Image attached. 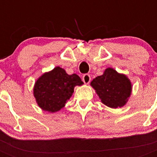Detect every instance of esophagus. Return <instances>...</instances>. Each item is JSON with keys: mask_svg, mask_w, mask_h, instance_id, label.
<instances>
[{"mask_svg": "<svg viewBox=\"0 0 157 157\" xmlns=\"http://www.w3.org/2000/svg\"><path fill=\"white\" fill-rule=\"evenodd\" d=\"M90 76L89 74H85L83 76H82V81H84L85 84H89L90 81Z\"/></svg>", "mask_w": 157, "mask_h": 157, "instance_id": "34e87169", "label": "esophagus"}]
</instances>
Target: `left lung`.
Segmentation results:
<instances>
[{"mask_svg": "<svg viewBox=\"0 0 157 157\" xmlns=\"http://www.w3.org/2000/svg\"><path fill=\"white\" fill-rule=\"evenodd\" d=\"M101 102L111 108L124 107L132 93V83L125 74L107 67L90 82Z\"/></svg>", "mask_w": 157, "mask_h": 157, "instance_id": "1", "label": "left lung"}]
</instances>
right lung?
I'll return each mask as SVG.
<instances>
[{"label":"right lung","mask_w":157,"mask_h":157,"mask_svg":"<svg viewBox=\"0 0 157 157\" xmlns=\"http://www.w3.org/2000/svg\"><path fill=\"white\" fill-rule=\"evenodd\" d=\"M83 84L76 74L68 75L63 68L58 66L43 73L36 80L33 95L43 111L54 113L63 108L72 95L74 88Z\"/></svg>","instance_id":"add662e5"}]
</instances>
